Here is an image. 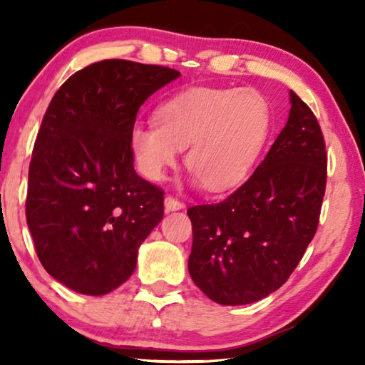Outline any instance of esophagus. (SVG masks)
Returning <instances> with one entry per match:
<instances>
[{
	"instance_id": "1",
	"label": "esophagus",
	"mask_w": 365,
	"mask_h": 365,
	"mask_svg": "<svg viewBox=\"0 0 365 365\" xmlns=\"http://www.w3.org/2000/svg\"><path fill=\"white\" fill-rule=\"evenodd\" d=\"M164 209H166L168 212L179 211V209H184V202L178 201V199L173 197V196H166V197H164Z\"/></svg>"
}]
</instances>
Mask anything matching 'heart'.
<instances>
[{
    "label": "heart",
    "instance_id": "b5f03b06",
    "mask_svg": "<svg viewBox=\"0 0 365 365\" xmlns=\"http://www.w3.org/2000/svg\"><path fill=\"white\" fill-rule=\"evenodd\" d=\"M271 129L267 99L252 88H194L163 103L156 123L138 121L129 144L139 173L161 181L186 149L194 182L227 191L242 181Z\"/></svg>",
    "mask_w": 365,
    "mask_h": 365
}]
</instances>
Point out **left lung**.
Listing matches in <instances>:
<instances>
[{"label": "left lung", "mask_w": 365, "mask_h": 365, "mask_svg": "<svg viewBox=\"0 0 365 365\" xmlns=\"http://www.w3.org/2000/svg\"><path fill=\"white\" fill-rule=\"evenodd\" d=\"M289 98L286 126L251 178L221 202L187 209L189 274L222 306H244L277 291L316 234L326 192V144L311 108L294 91Z\"/></svg>", "instance_id": "8db88e82"}]
</instances>
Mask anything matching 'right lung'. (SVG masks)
Segmentation results:
<instances>
[{
  "instance_id": "add662e5",
  "label": "right lung",
  "mask_w": 365,
  "mask_h": 365,
  "mask_svg": "<svg viewBox=\"0 0 365 365\" xmlns=\"http://www.w3.org/2000/svg\"><path fill=\"white\" fill-rule=\"evenodd\" d=\"M176 69L104 59L54 94L34 143L26 221L51 277L86 296L126 282L161 222L164 191L134 171L129 133L143 103Z\"/></svg>"
}]
</instances>
